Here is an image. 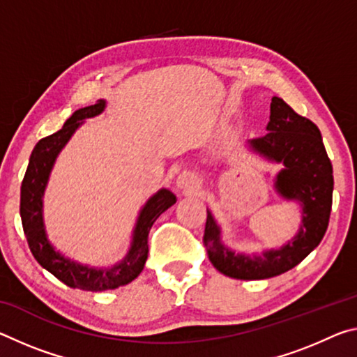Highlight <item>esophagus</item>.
<instances>
[{"label":"esophagus","mask_w":357,"mask_h":357,"mask_svg":"<svg viewBox=\"0 0 357 357\" xmlns=\"http://www.w3.org/2000/svg\"><path fill=\"white\" fill-rule=\"evenodd\" d=\"M178 185L181 187V189L193 192V190L198 189V181H197L195 176H193L192 173L184 172V173H181L179 176H178Z\"/></svg>","instance_id":"esophagus-1"}]
</instances>
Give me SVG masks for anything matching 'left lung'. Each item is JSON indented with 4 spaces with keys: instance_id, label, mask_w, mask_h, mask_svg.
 Instances as JSON below:
<instances>
[{
    "instance_id": "left-lung-1",
    "label": "left lung",
    "mask_w": 357,
    "mask_h": 357,
    "mask_svg": "<svg viewBox=\"0 0 357 357\" xmlns=\"http://www.w3.org/2000/svg\"><path fill=\"white\" fill-rule=\"evenodd\" d=\"M268 134L252 140V148L285 168L277 176L280 195L302 203V225L293 243L263 257L234 255L220 243V231L211 213L204 225L203 245L211 263L222 274L239 280H261L280 275L299 264L318 247L329 225L334 176L321 132L280 98L271 102Z\"/></svg>"
}]
</instances>
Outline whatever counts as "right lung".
Wrapping results in <instances>:
<instances>
[{"label": "right lung", "mask_w": 357, "mask_h": 357, "mask_svg": "<svg viewBox=\"0 0 357 357\" xmlns=\"http://www.w3.org/2000/svg\"><path fill=\"white\" fill-rule=\"evenodd\" d=\"M105 102L98 100L94 105L84 107L77 110L66 121L63 129L56 134L48 135L36 144L25 178L22 181L20 192V215L23 231L28 241L29 250L33 252L38 263L47 271L61 280L70 288H80L84 291H105L113 289L137 279L143 271V266L148 258V234L153 223L164 211L176 203V197L170 190L162 189L146 203L140 217H138L137 228L134 233V243L129 255L112 269L98 271L86 266L75 264L74 261L63 258L53 247L48 244L42 223V195L48 179V174L53 167L59 151L74 134L84 118H91L104 110Z\"/></svg>", "instance_id": "obj_1"}]
</instances>
